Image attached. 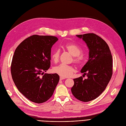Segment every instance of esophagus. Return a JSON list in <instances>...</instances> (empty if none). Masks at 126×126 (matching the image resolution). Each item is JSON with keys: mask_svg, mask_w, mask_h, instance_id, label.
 <instances>
[{"mask_svg": "<svg viewBox=\"0 0 126 126\" xmlns=\"http://www.w3.org/2000/svg\"><path fill=\"white\" fill-rule=\"evenodd\" d=\"M65 78H63V77H60V80H63V79H64Z\"/></svg>", "mask_w": 126, "mask_h": 126, "instance_id": "esophagus-1", "label": "esophagus"}]
</instances>
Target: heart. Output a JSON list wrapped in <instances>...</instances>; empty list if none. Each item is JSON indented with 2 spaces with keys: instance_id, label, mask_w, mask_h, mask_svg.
Wrapping results in <instances>:
<instances>
[{
  "instance_id": "1",
  "label": "heart",
  "mask_w": 126,
  "mask_h": 126,
  "mask_svg": "<svg viewBox=\"0 0 126 126\" xmlns=\"http://www.w3.org/2000/svg\"><path fill=\"white\" fill-rule=\"evenodd\" d=\"M64 48L73 56L72 61L78 66H82L84 64L85 57L84 54L81 53L82 49L80 47L73 43H67L64 45ZM59 56L60 51L58 49L55 50L51 54V58L55 63L58 62ZM53 70L55 73L60 77L68 78L71 76L74 72L75 69L72 66L60 64L54 67Z\"/></svg>"
}]
</instances>
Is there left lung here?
<instances>
[{"mask_svg":"<svg viewBox=\"0 0 126 126\" xmlns=\"http://www.w3.org/2000/svg\"><path fill=\"white\" fill-rule=\"evenodd\" d=\"M76 36L82 38L89 49V60L81 70L88 79L80 77L73 79L71 92L76 98L86 102L99 96L109 83L112 75V55L106 42L96 34Z\"/></svg>","mask_w":126,"mask_h":126,"instance_id":"8db88e82","label":"left lung"}]
</instances>
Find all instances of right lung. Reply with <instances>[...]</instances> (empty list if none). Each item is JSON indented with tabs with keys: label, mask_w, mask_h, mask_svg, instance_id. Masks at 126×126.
Returning <instances> with one entry per match:
<instances>
[{
	"label": "right lung",
	"mask_w": 126,
	"mask_h": 126,
	"mask_svg": "<svg viewBox=\"0 0 126 126\" xmlns=\"http://www.w3.org/2000/svg\"><path fill=\"white\" fill-rule=\"evenodd\" d=\"M54 36L33 35L16 47L11 64L13 81L18 90L30 101L40 104L51 97L59 77L45 73L50 67L51 48L58 41Z\"/></svg>",
	"instance_id": "obj_1"
}]
</instances>
